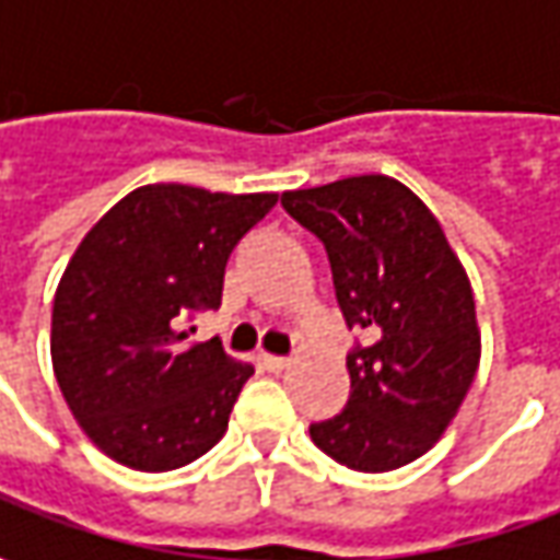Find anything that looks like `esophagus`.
<instances>
[{
    "label": "esophagus",
    "instance_id": "obj_1",
    "mask_svg": "<svg viewBox=\"0 0 560 560\" xmlns=\"http://www.w3.org/2000/svg\"><path fill=\"white\" fill-rule=\"evenodd\" d=\"M259 360H262V366L272 370V373H279V370H284V366L291 363L288 357H279V353H259Z\"/></svg>",
    "mask_w": 560,
    "mask_h": 560
}]
</instances>
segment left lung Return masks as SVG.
Wrapping results in <instances>:
<instances>
[{"label":"left lung","instance_id":"8db88e82","mask_svg":"<svg viewBox=\"0 0 560 560\" xmlns=\"http://www.w3.org/2000/svg\"><path fill=\"white\" fill-rule=\"evenodd\" d=\"M281 207L323 241L345 323L366 335L348 353V407L310 439L360 474L398 470L442 439L474 385L470 279L423 200L388 175L284 190Z\"/></svg>","mask_w":560,"mask_h":560}]
</instances>
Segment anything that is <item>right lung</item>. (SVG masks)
I'll return each mask as SVG.
<instances>
[{"instance_id": "1", "label": "right lung", "mask_w": 560, "mask_h": 560, "mask_svg": "<svg viewBox=\"0 0 560 560\" xmlns=\"http://www.w3.org/2000/svg\"><path fill=\"white\" fill-rule=\"evenodd\" d=\"M279 194L131 190L86 232L52 301V370L90 442L143 474L207 454L254 376L187 319L222 304L234 244ZM194 331V328H190Z\"/></svg>"}]
</instances>
